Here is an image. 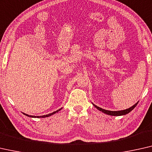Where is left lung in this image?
<instances>
[{"label": "left lung", "mask_w": 152, "mask_h": 152, "mask_svg": "<svg viewBox=\"0 0 152 152\" xmlns=\"http://www.w3.org/2000/svg\"><path fill=\"white\" fill-rule=\"evenodd\" d=\"M138 102L136 103L135 104L133 105L132 106H131L130 108H127V109H126V110H117V111H111V110H108L103 109V108H102L100 107H99V106H97L96 105H95L94 104H93V103L92 104H93V105H94L95 107L97 108V109L99 110V111H102V113H105V114H106V115H112V116H121V115H125L128 114V113H130V111H132V110L136 107V106L137 105Z\"/></svg>", "instance_id": "1"}]
</instances>
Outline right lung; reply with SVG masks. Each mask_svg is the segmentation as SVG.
I'll return each instance as SVG.
<instances>
[{
	"label": "right lung",
	"mask_w": 152,
	"mask_h": 152,
	"mask_svg": "<svg viewBox=\"0 0 152 152\" xmlns=\"http://www.w3.org/2000/svg\"><path fill=\"white\" fill-rule=\"evenodd\" d=\"M61 109H62V108H60V109L57 110H56V111H54V112H53V113H50V114H48V115H42V116H33V115H27V114H25V113H23V114L25 115L26 116H28V117H33V118H35V117H37V118H45V117H50V116H51V115L55 114L56 113H58V111H59V110H61Z\"/></svg>",
	"instance_id": "obj_1"
}]
</instances>
